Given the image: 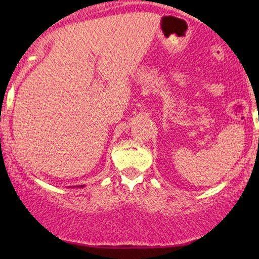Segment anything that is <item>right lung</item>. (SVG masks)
I'll list each match as a JSON object with an SVG mask.
<instances>
[{"label": "right lung", "instance_id": "right-lung-1", "mask_svg": "<svg viewBox=\"0 0 259 259\" xmlns=\"http://www.w3.org/2000/svg\"><path fill=\"white\" fill-rule=\"evenodd\" d=\"M80 187H84V185H80Z\"/></svg>", "mask_w": 259, "mask_h": 259}]
</instances>
